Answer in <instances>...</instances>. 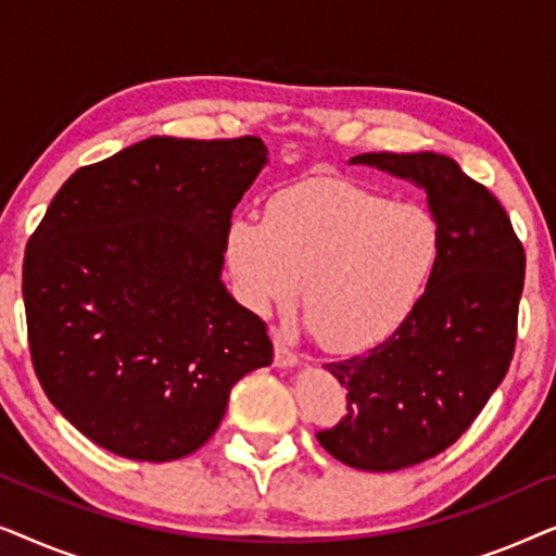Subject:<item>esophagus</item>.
Segmentation results:
<instances>
[{
	"mask_svg": "<svg viewBox=\"0 0 556 556\" xmlns=\"http://www.w3.org/2000/svg\"><path fill=\"white\" fill-rule=\"evenodd\" d=\"M276 367H283V369L299 367V356L293 354V349L288 346L280 337H276Z\"/></svg>",
	"mask_w": 556,
	"mask_h": 556,
	"instance_id": "esophagus-1",
	"label": "esophagus"
}]
</instances>
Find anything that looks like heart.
<instances>
[{"label":"heart","mask_w":556,"mask_h":556,"mask_svg":"<svg viewBox=\"0 0 556 556\" xmlns=\"http://www.w3.org/2000/svg\"><path fill=\"white\" fill-rule=\"evenodd\" d=\"M440 248V225L422 204L346 179H311L280 189L265 219H235L225 253L245 306L286 308L303 286L318 339L333 352H359L407 321Z\"/></svg>","instance_id":"obj_1"}]
</instances>
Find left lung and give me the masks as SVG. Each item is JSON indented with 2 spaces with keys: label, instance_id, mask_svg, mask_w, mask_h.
<instances>
[{
  "label": "left lung",
  "instance_id": "1",
  "mask_svg": "<svg viewBox=\"0 0 556 556\" xmlns=\"http://www.w3.org/2000/svg\"><path fill=\"white\" fill-rule=\"evenodd\" d=\"M349 164L420 187L443 240L407 321L367 354L324 367L346 387L349 413L318 443L346 466L390 473L451 447L504 382L527 257L501 202L451 156L382 151Z\"/></svg>",
  "mask_w": 556,
  "mask_h": 556
}]
</instances>
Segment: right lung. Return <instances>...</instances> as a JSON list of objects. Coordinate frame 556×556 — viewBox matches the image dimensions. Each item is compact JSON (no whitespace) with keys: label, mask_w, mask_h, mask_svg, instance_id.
Returning a JSON list of instances; mask_svg holds the SVG:
<instances>
[{"label":"right lung","mask_w":556,"mask_h":556,"mask_svg":"<svg viewBox=\"0 0 556 556\" xmlns=\"http://www.w3.org/2000/svg\"><path fill=\"white\" fill-rule=\"evenodd\" d=\"M268 149L257 136H151L60 187L25 250L22 299L45 394L131 460L185 458L230 390L268 367L265 321L223 283L232 210Z\"/></svg>","instance_id":"right-lung-1"}]
</instances>
